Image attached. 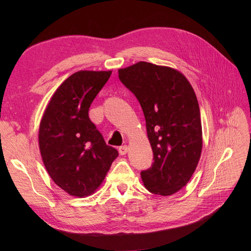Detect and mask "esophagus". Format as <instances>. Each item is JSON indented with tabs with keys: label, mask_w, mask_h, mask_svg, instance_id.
<instances>
[{
	"label": "esophagus",
	"mask_w": 251,
	"mask_h": 251,
	"mask_svg": "<svg viewBox=\"0 0 251 251\" xmlns=\"http://www.w3.org/2000/svg\"><path fill=\"white\" fill-rule=\"evenodd\" d=\"M118 151H119V154H120V155H126V154L127 153V147L125 144V146L119 147Z\"/></svg>",
	"instance_id": "34e87169"
}]
</instances>
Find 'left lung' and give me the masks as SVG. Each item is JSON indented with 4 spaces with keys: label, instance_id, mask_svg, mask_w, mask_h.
I'll list each match as a JSON object with an SVG mask.
<instances>
[{
    "label": "left lung",
    "instance_id": "left-lung-1",
    "mask_svg": "<svg viewBox=\"0 0 251 251\" xmlns=\"http://www.w3.org/2000/svg\"><path fill=\"white\" fill-rule=\"evenodd\" d=\"M118 73L141 105L153 150V164L140 173L143 184L155 195H173L186 185L201 156L195 91L183 74L169 67L139 62Z\"/></svg>",
    "mask_w": 251,
    "mask_h": 251
}]
</instances>
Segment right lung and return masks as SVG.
Masks as SVG:
<instances>
[{
	"instance_id": "obj_1",
	"label": "right lung",
	"mask_w": 251,
	"mask_h": 251,
	"mask_svg": "<svg viewBox=\"0 0 251 251\" xmlns=\"http://www.w3.org/2000/svg\"><path fill=\"white\" fill-rule=\"evenodd\" d=\"M111 73L72 74L53 94L41 121L39 144L45 168L71 196L94 193L118 156L89 118L90 105Z\"/></svg>"
}]
</instances>
